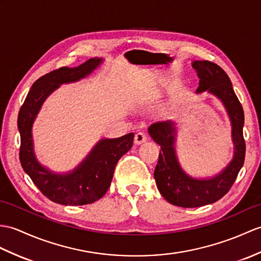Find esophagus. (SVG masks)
Returning <instances> with one entry per match:
<instances>
[{
    "mask_svg": "<svg viewBox=\"0 0 261 261\" xmlns=\"http://www.w3.org/2000/svg\"><path fill=\"white\" fill-rule=\"evenodd\" d=\"M147 140H148V138H147V136L144 135L143 132H138L137 135L135 136V143L138 144V145L144 143Z\"/></svg>",
    "mask_w": 261,
    "mask_h": 261,
    "instance_id": "esophagus-1",
    "label": "esophagus"
}]
</instances>
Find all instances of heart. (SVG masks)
<instances>
[{
  "label": "heart",
  "mask_w": 261,
  "mask_h": 261,
  "mask_svg": "<svg viewBox=\"0 0 261 261\" xmlns=\"http://www.w3.org/2000/svg\"><path fill=\"white\" fill-rule=\"evenodd\" d=\"M159 95H160L159 92H155V93H154V96H159Z\"/></svg>",
  "instance_id": "1"
}]
</instances>
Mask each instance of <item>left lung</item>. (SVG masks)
Here are the masks:
<instances>
[{
    "label": "left lung",
    "mask_w": 261,
    "mask_h": 261,
    "mask_svg": "<svg viewBox=\"0 0 261 261\" xmlns=\"http://www.w3.org/2000/svg\"><path fill=\"white\" fill-rule=\"evenodd\" d=\"M191 65L200 79L196 92L213 94L226 109L231 123L233 155L228 165L213 177H192L184 170L178 159L175 149L178 128L175 121H161L149 126L150 137L161 147L158 165L154 169L156 187L168 202L182 208L202 207L225 196L244 166L246 153L242 135L244 110L229 76L219 65L205 60H193Z\"/></svg>",
    "instance_id": "obj_1"
}]
</instances>
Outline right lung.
I'll use <instances>...</instances> for the list:
<instances>
[{"label":"right lung","mask_w":261,"mask_h":261,"mask_svg":"<svg viewBox=\"0 0 261 261\" xmlns=\"http://www.w3.org/2000/svg\"><path fill=\"white\" fill-rule=\"evenodd\" d=\"M102 58H92L75 68L63 66L36 80L20 109L17 128L21 136L20 161L33 184L53 202L82 205L105 196L113 178L119 159L131 149L135 133L117 139H101L80 165L68 172H54L36 159L32 126L44 101L61 84L77 82L102 64Z\"/></svg>","instance_id":"right-lung-1"}]
</instances>
